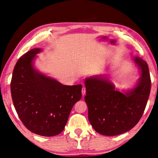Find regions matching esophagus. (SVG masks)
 <instances>
[{
  "instance_id": "34e87169",
  "label": "esophagus",
  "mask_w": 158,
  "mask_h": 158,
  "mask_svg": "<svg viewBox=\"0 0 158 158\" xmlns=\"http://www.w3.org/2000/svg\"><path fill=\"white\" fill-rule=\"evenodd\" d=\"M81 93H82V95L84 96L85 94V88L84 86L82 88V90H81Z\"/></svg>"
}]
</instances>
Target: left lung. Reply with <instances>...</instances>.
Listing matches in <instances>:
<instances>
[{
  "label": "left lung",
  "mask_w": 158,
  "mask_h": 158,
  "mask_svg": "<svg viewBox=\"0 0 158 158\" xmlns=\"http://www.w3.org/2000/svg\"><path fill=\"white\" fill-rule=\"evenodd\" d=\"M133 60L140 77L132 89L120 91L104 75L85 79L89 122L101 135L116 136L127 132L137 124L145 110L151 88L148 64L138 56Z\"/></svg>",
  "instance_id": "1"
}]
</instances>
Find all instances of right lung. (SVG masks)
<instances>
[{
    "mask_svg": "<svg viewBox=\"0 0 158 158\" xmlns=\"http://www.w3.org/2000/svg\"><path fill=\"white\" fill-rule=\"evenodd\" d=\"M41 52L35 48L18 60L10 87L15 108L25 127L36 135L52 137L65 128L74 105L81 98L82 85H63L37 71L34 60Z\"/></svg>",
    "mask_w": 158,
    "mask_h": 158,
    "instance_id": "1",
    "label": "right lung"
}]
</instances>
